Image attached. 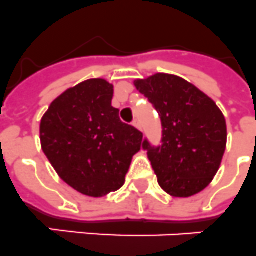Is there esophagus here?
I'll return each instance as SVG.
<instances>
[{
  "mask_svg": "<svg viewBox=\"0 0 256 256\" xmlns=\"http://www.w3.org/2000/svg\"><path fill=\"white\" fill-rule=\"evenodd\" d=\"M132 124H134L135 128H139V130H142V124H140V121H139L138 118H135L134 121H132Z\"/></svg>",
  "mask_w": 256,
  "mask_h": 256,
  "instance_id": "obj_1",
  "label": "esophagus"
}]
</instances>
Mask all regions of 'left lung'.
I'll use <instances>...</instances> for the list:
<instances>
[{"label":"left lung","mask_w":256,"mask_h":256,"mask_svg":"<svg viewBox=\"0 0 256 256\" xmlns=\"http://www.w3.org/2000/svg\"><path fill=\"white\" fill-rule=\"evenodd\" d=\"M135 87L160 116L161 140L144 138L161 188L188 198L206 188L218 173L226 146V122L214 100L184 79L156 74Z\"/></svg>","instance_id":"obj_1"}]
</instances>
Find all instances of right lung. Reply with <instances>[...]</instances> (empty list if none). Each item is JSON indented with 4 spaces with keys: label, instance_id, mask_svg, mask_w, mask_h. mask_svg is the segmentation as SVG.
Listing matches in <instances>:
<instances>
[{
    "label": "right lung",
    "instance_id": "add662e5",
    "mask_svg": "<svg viewBox=\"0 0 256 256\" xmlns=\"http://www.w3.org/2000/svg\"><path fill=\"white\" fill-rule=\"evenodd\" d=\"M113 86L90 79L52 102L40 124L45 156L72 188L100 198L122 188L143 134L120 120Z\"/></svg>",
    "mask_w": 256,
    "mask_h": 256
}]
</instances>
